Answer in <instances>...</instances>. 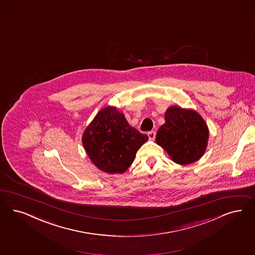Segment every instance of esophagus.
<instances>
[{"mask_svg": "<svg viewBox=\"0 0 255 255\" xmlns=\"http://www.w3.org/2000/svg\"><path fill=\"white\" fill-rule=\"evenodd\" d=\"M155 135H156V132L154 131H149L148 132V136H149V139H151V140H153L155 138Z\"/></svg>", "mask_w": 255, "mask_h": 255, "instance_id": "1", "label": "esophagus"}]
</instances>
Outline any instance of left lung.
I'll return each instance as SVG.
<instances>
[{
    "label": "left lung",
    "instance_id": "obj_1",
    "mask_svg": "<svg viewBox=\"0 0 255 255\" xmlns=\"http://www.w3.org/2000/svg\"><path fill=\"white\" fill-rule=\"evenodd\" d=\"M156 133V143L167 150L171 159L181 165L199 160L204 153L208 128L202 117L192 110L171 106Z\"/></svg>",
    "mask_w": 255,
    "mask_h": 255
}]
</instances>
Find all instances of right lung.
<instances>
[{"label":"right lung","instance_id":"right-lung-1","mask_svg":"<svg viewBox=\"0 0 255 255\" xmlns=\"http://www.w3.org/2000/svg\"><path fill=\"white\" fill-rule=\"evenodd\" d=\"M126 121L115 107L97 114L83 135V145L89 158L106 173H123L132 165L137 149L148 140Z\"/></svg>","mask_w":255,"mask_h":255}]
</instances>
